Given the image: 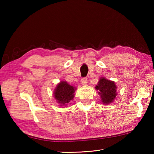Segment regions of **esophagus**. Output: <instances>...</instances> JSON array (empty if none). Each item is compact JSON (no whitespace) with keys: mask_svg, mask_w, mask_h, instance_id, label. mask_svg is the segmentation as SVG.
Masks as SVG:
<instances>
[{"mask_svg":"<svg viewBox=\"0 0 154 154\" xmlns=\"http://www.w3.org/2000/svg\"><path fill=\"white\" fill-rule=\"evenodd\" d=\"M81 83H82L83 85H85L87 84V79L86 77H84L81 79Z\"/></svg>","mask_w":154,"mask_h":154,"instance_id":"obj_1","label":"esophagus"}]
</instances>
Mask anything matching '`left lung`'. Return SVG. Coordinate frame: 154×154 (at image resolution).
Segmentation results:
<instances>
[{"label":"left lung","instance_id":"left-lung-1","mask_svg":"<svg viewBox=\"0 0 154 154\" xmlns=\"http://www.w3.org/2000/svg\"><path fill=\"white\" fill-rule=\"evenodd\" d=\"M117 86L113 81L107 79L102 77L95 86V89L100 95L101 103L103 104L112 103L117 95Z\"/></svg>","mask_w":154,"mask_h":154}]
</instances>
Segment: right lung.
<instances>
[{
	"label": "right lung",
	"instance_id": "obj_1",
	"mask_svg": "<svg viewBox=\"0 0 154 154\" xmlns=\"http://www.w3.org/2000/svg\"><path fill=\"white\" fill-rule=\"evenodd\" d=\"M76 89V87L70 85L67 81H61L55 88L54 97L60 106L66 107L73 100Z\"/></svg>",
	"mask_w": 154,
	"mask_h": 154
}]
</instances>
